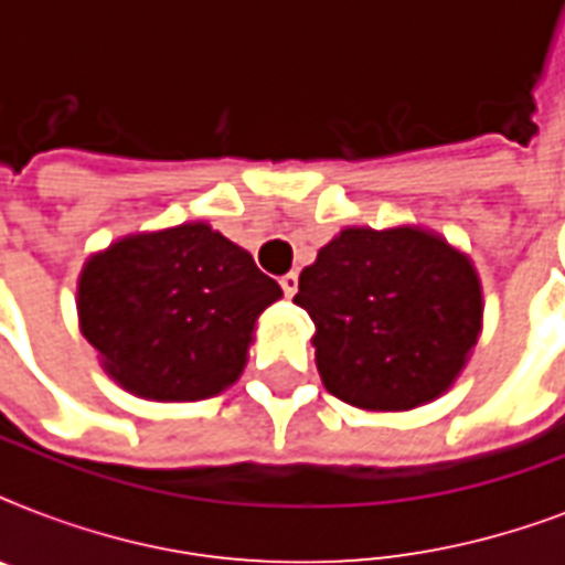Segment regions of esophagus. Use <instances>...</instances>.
Listing matches in <instances>:
<instances>
[{"label":"esophagus","mask_w":565,"mask_h":565,"mask_svg":"<svg viewBox=\"0 0 565 565\" xmlns=\"http://www.w3.org/2000/svg\"><path fill=\"white\" fill-rule=\"evenodd\" d=\"M281 290H284V296H296V290H299V275L296 273H287V275H281Z\"/></svg>","instance_id":"34e87169"}]
</instances>
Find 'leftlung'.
I'll return each instance as SVG.
<instances>
[{
  "label": "left lung",
  "instance_id": "obj_1",
  "mask_svg": "<svg viewBox=\"0 0 565 565\" xmlns=\"http://www.w3.org/2000/svg\"><path fill=\"white\" fill-rule=\"evenodd\" d=\"M322 384L361 411H413L446 393L483 328L466 252L419 225H349L299 275Z\"/></svg>",
  "mask_w": 565,
  "mask_h": 565
}]
</instances>
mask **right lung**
<instances>
[{
  "mask_svg": "<svg viewBox=\"0 0 565 565\" xmlns=\"http://www.w3.org/2000/svg\"><path fill=\"white\" fill-rule=\"evenodd\" d=\"M284 292L207 222L140 231L87 257L78 328L102 370L149 402H202L248 361L257 317Z\"/></svg>",
  "mask_w": 565,
  "mask_h": 565,
  "instance_id": "add662e5",
  "label": "right lung"
}]
</instances>
